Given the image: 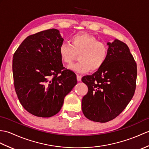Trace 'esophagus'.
Here are the masks:
<instances>
[{
    "label": "esophagus",
    "mask_w": 149,
    "mask_h": 149,
    "mask_svg": "<svg viewBox=\"0 0 149 149\" xmlns=\"http://www.w3.org/2000/svg\"><path fill=\"white\" fill-rule=\"evenodd\" d=\"M81 78H82V76L81 75H77V79L78 81H81Z\"/></svg>",
    "instance_id": "34e87169"
}]
</instances>
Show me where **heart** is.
Segmentation results:
<instances>
[{
    "label": "heart",
    "instance_id": "obj_1",
    "mask_svg": "<svg viewBox=\"0 0 149 149\" xmlns=\"http://www.w3.org/2000/svg\"><path fill=\"white\" fill-rule=\"evenodd\" d=\"M71 44L63 42L59 47V54L64 63L70 65L79 54L80 61L68 67L77 73H87L101 68L108 57L107 45L88 34H77L71 38Z\"/></svg>",
    "mask_w": 149,
    "mask_h": 149
}]
</instances>
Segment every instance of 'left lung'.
Returning <instances> with one entry per match:
<instances>
[{
  "instance_id": "left-lung-1",
  "label": "left lung",
  "mask_w": 149,
  "mask_h": 149,
  "mask_svg": "<svg viewBox=\"0 0 149 149\" xmlns=\"http://www.w3.org/2000/svg\"><path fill=\"white\" fill-rule=\"evenodd\" d=\"M107 46L108 57L102 67L82 78L88 87L82 100V112L95 122L106 123L118 116L136 88V63L128 46L118 39Z\"/></svg>"
}]
</instances>
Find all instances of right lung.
Instances as JSON below:
<instances>
[{
    "instance_id": "1",
    "label": "right lung",
    "mask_w": 149,
    "mask_h": 149,
    "mask_svg": "<svg viewBox=\"0 0 149 149\" xmlns=\"http://www.w3.org/2000/svg\"><path fill=\"white\" fill-rule=\"evenodd\" d=\"M63 40L57 29L44 30L27 37L13 55L15 91L23 108L32 115H56L77 84L75 74L65 69L59 54Z\"/></svg>"
}]
</instances>
